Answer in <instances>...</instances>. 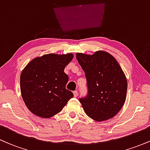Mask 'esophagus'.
Instances as JSON below:
<instances>
[{"label": "esophagus", "instance_id": "1", "mask_svg": "<svg viewBox=\"0 0 150 150\" xmlns=\"http://www.w3.org/2000/svg\"><path fill=\"white\" fill-rule=\"evenodd\" d=\"M73 94H74V97H77V94H78V92H77V90L74 91V92H73Z\"/></svg>", "mask_w": 150, "mask_h": 150}]
</instances>
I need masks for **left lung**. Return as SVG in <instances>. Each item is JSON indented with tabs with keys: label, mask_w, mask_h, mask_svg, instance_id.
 <instances>
[{
	"label": "left lung",
	"mask_w": 150,
	"mask_h": 150,
	"mask_svg": "<svg viewBox=\"0 0 150 150\" xmlns=\"http://www.w3.org/2000/svg\"><path fill=\"white\" fill-rule=\"evenodd\" d=\"M76 58L87 82V95L80 99L86 114L97 121L113 118L123 107L128 88L120 65L103 51L93 55L77 53Z\"/></svg>",
	"instance_id": "left-lung-1"
}]
</instances>
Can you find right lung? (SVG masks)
<instances>
[{
  "instance_id": "obj_1",
  "label": "right lung",
  "mask_w": 150,
  "mask_h": 150,
  "mask_svg": "<svg viewBox=\"0 0 150 150\" xmlns=\"http://www.w3.org/2000/svg\"><path fill=\"white\" fill-rule=\"evenodd\" d=\"M73 53H49L32 60L20 75L22 97L36 116L49 118L57 114L73 97L65 89L68 76L64 73Z\"/></svg>"
}]
</instances>
